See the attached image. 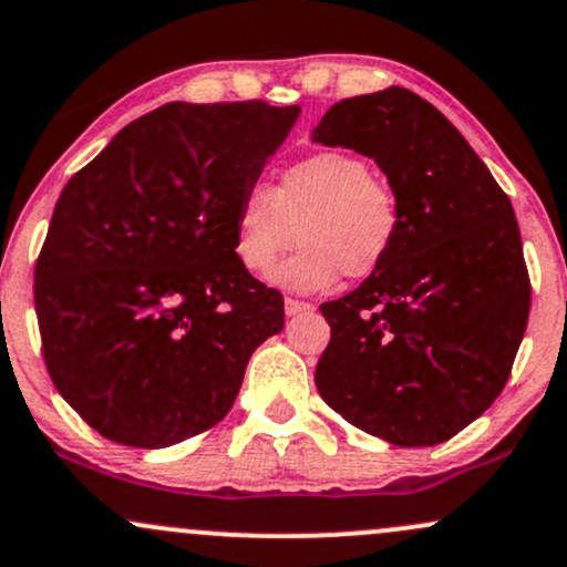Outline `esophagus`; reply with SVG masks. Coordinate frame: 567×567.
<instances>
[{"instance_id": "1", "label": "esophagus", "mask_w": 567, "mask_h": 567, "mask_svg": "<svg viewBox=\"0 0 567 567\" xmlns=\"http://www.w3.org/2000/svg\"><path fill=\"white\" fill-rule=\"evenodd\" d=\"M312 303L307 301H298V298H285V315L288 317H296V315H307L312 312Z\"/></svg>"}]
</instances>
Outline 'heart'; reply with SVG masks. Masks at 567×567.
<instances>
[{
	"instance_id": "b5f03b06",
	"label": "heart",
	"mask_w": 567,
	"mask_h": 567,
	"mask_svg": "<svg viewBox=\"0 0 567 567\" xmlns=\"http://www.w3.org/2000/svg\"><path fill=\"white\" fill-rule=\"evenodd\" d=\"M401 234L393 185L354 153L322 151L296 161L269 190L250 185L236 202L234 252L255 277L277 266L274 282L293 293L331 290L341 274L365 279L388 264Z\"/></svg>"
}]
</instances>
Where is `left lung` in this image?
Returning a JSON list of instances; mask_svg holds the SVG:
<instances>
[{
    "label": "left lung",
    "mask_w": 567,
    "mask_h": 567,
    "mask_svg": "<svg viewBox=\"0 0 567 567\" xmlns=\"http://www.w3.org/2000/svg\"><path fill=\"white\" fill-rule=\"evenodd\" d=\"M312 140L369 155L401 202L395 250L339 301L315 371L322 401L395 446H433L508 382L530 315L514 207L465 136L416 93L341 99Z\"/></svg>",
    "instance_id": "1"
}]
</instances>
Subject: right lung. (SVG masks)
Returning a JSON list of instances; mask_svg holds the SVG:
<instances>
[{
  "label": "right lung",
  "instance_id": "right-lung-1",
  "mask_svg": "<svg viewBox=\"0 0 567 567\" xmlns=\"http://www.w3.org/2000/svg\"><path fill=\"white\" fill-rule=\"evenodd\" d=\"M298 112L164 104L61 190L34 266L42 354L104 439L161 450L217 425L282 331L279 290L236 258L234 215Z\"/></svg>",
  "mask_w": 567,
  "mask_h": 567
}]
</instances>
